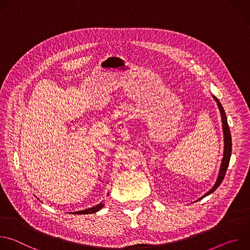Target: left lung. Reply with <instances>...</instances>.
<instances>
[{"instance_id":"left-lung-1","label":"left lung","mask_w":250,"mask_h":250,"mask_svg":"<svg viewBox=\"0 0 250 250\" xmlns=\"http://www.w3.org/2000/svg\"><path fill=\"white\" fill-rule=\"evenodd\" d=\"M212 98H213V100L217 102V104L219 106V110H220V113H221V117H222L223 132H224V156H223V159H222L219 175H218V178H217V181H216L215 185H213L211 187V189L208 192H207L203 197H201L199 200L205 198L206 196H208L212 192H215L217 190V188L222 184L224 178H225V175H226V172H227V169L229 167L230 156H231V135H230V130H229V125H228L227 115H226V112L223 108L221 102L218 100V98L215 97L213 95H212Z\"/></svg>"}]
</instances>
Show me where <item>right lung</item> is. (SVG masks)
Returning <instances> with one entry per match:
<instances>
[{
    "label": "right lung",
    "mask_w": 250,
    "mask_h": 250,
    "mask_svg": "<svg viewBox=\"0 0 250 250\" xmlns=\"http://www.w3.org/2000/svg\"><path fill=\"white\" fill-rule=\"evenodd\" d=\"M108 196H109V193H108ZM104 206V204L103 202H101L100 204H98L95 207H92V208H86V209H82V210H77V211L71 212V213H76V215H88V213H93V212H96V211L100 210Z\"/></svg>",
    "instance_id": "add662e5"
}]
</instances>
